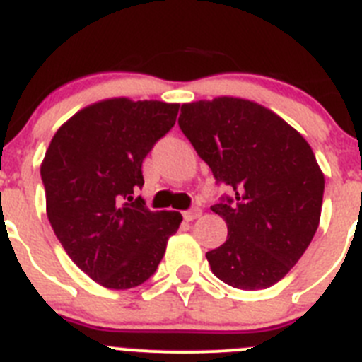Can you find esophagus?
Returning a JSON list of instances; mask_svg holds the SVG:
<instances>
[{
    "label": "esophagus",
    "mask_w": 362,
    "mask_h": 362,
    "mask_svg": "<svg viewBox=\"0 0 362 362\" xmlns=\"http://www.w3.org/2000/svg\"><path fill=\"white\" fill-rule=\"evenodd\" d=\"M201 214H203V211H201V208H199V206H192L190 210L185 211L183 217H185V221H195V218H197V217H201Z\"/></svg>",
    "instance_id": "34e87169"
}]
</instances>
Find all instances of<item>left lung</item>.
<instances>
[{
	"label": "left lung",
	"instance_id": "obj_1",
	"mask_svg": "<svg viewBox=\"0 0 362 362\" xmlns=\"http://www.w3.org/2000/svg\"><path fill=\"white\" fill-rule=\"evenodd\" d=\"M179 127L210 167L222 195L211 210L226 242L206 253L215 276L267 289L293 269L320 224L325 177L310 145L269 109L221 97L181 105Z\"/></svg>",
	"mask_w": 362,
	"mask_h": 362
}]
</instances>
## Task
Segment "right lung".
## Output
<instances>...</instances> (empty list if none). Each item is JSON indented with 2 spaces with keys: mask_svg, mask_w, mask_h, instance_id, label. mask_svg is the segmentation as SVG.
I'll return each instance as SVG.
<instances>
[{
  "mask_svg": "<svg viewBox=\"0 0 362 362\" xmlns=\"http://www.w3.org/2000/svg\"><path fill=\"white\" fill-rule=\"evenodd\" d=\"M179 104L112 98L71 116L41 165L46 214L75 264L107 289H132L158 269L183 221L134 194L141 163L175 124Z\"/></svg>",
  "mask_w": 362,
  "mask_h": 362,
  "instance_id": "add662e5",
  "label": "right lung"
}]
</instances>
